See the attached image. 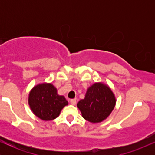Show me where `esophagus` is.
<instances>
[{
    "label": "esophagus",
    "instance_id": "34e87169",
    "mask_svg": "<svg viewBox=\"0 0 155 155\" xmlns=\"http://www.w3.org/2000/svg\"><path fill=\"white\" fill-rule=\"evenodd\" d=\"M70 103L71 105H76V99H71Z\"/></svg>",
    "mask_w": 155,
    "mask_h": 155
}]
</instances>
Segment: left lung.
I'll use <instances>...</instances> for the list:
<instances>
[{
	"label": "left lung",
	"mask_w": 155,
	"mask_h": 155,
	"mask_svg": "<svg viewBox=\"0 0 155 155\" xmlns=\"http://www.w3.org/2000/svg\"><path fill=\"white\" fill-rule=\"evenodd\" d=\"M115 104L116 98L111 89L103 83H95L88 88L84 99L79 101L77 107L84 119L98 123L109 116Z\"/></svg>",
	"instance_id": "left-lung-1"
}]
</instances>
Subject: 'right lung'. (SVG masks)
<instances>
[{
  "label": "right lung",
  "instance_id": "1",
  "mask_svg": "<svg viewBox=\"0 0 155 155\" xmlns=\"http://www.w3.org/2000/svg\"><path fill=\"white\" fill-rule=\"evenodd\" d=\"M28 103L33 114L42 120H54L68 101L59 95L57 89L50 83H44L34 87L29 94Z\"/></svg>",
  "mask_w": 155,
  "mask_h": 155
}]
</instances>
